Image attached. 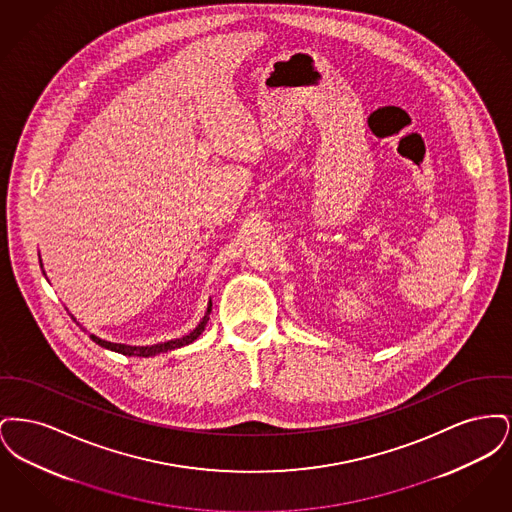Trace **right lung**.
<instances>
[{
    "label": "right lung",
    "mask_w": 512,
    "mask_h": 512,
    "mask_svg": "<svg viewBox=\"0 0 512 512\" xmlns=\"http://www.w3.org/2000/svg\"><path fill=\"white\" fill-rule=\"evenodd\" d=\"M42 267V265H40ZM44 270V268H42ZM46 274V272H44ZM211 309H213V303L209 301L207 305V311H205V317L201 318V322L195 326L194 330L188 334V336H182V338H176V340L163 341V343H153V345H126V343H115V341L101 340L96 334H90V338L96 341L101 347L105 349H111L115 353H122V355H128V357H155L159 353H167L172 349H178L182 345H188L192 341L197 340L201 336V332L205 330L207 326V320L211 315ZM78 324V322H76ZM80 326V324H78ZM82 328V326H80ZM84 330V328H82Z\"/></svg>",
    "instance_id": "add662e5"
}]
</instances>
